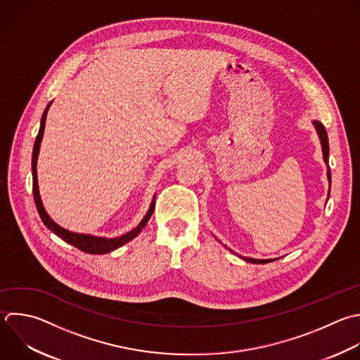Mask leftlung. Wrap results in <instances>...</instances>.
<instances>
[{"mask_svg":"<svg viewBox=\"0 0 360 360\" xmlns=\"http://www.w3.org/2000/svg\"><path fill=\"white\" fill-rule=\"evenodd\" d=\"M314 125H315V128H316V132H318V135H319V139H321V145H322V152H323V160H325V163L328 165V156H329V145H328V135H326V131H325V127L319 122V121H314ZM329 167V166H328ZM328 180H329V190H330V170L328 169ZM242 257V256H240ZM243 260H246V262H249V263H269V262H271L273 259H267V260H264V259H262V260H259V259H252V257H242Z\"/></svg>","mask_w":360,"mask_h":360,"instance_id":"8db88e82","label":"left lung"}]
</instances>
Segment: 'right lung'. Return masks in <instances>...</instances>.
<instances>
[{
    "label": "right lung",
    "instance_id": "1",
    "mask_svg": "<svg viewBox=\"0 0 360 360\" xmlns=\"http://www.w3.org/2000/svg\"><path fill=\"white\" fill-rule=\"evenodd\" d=\"M51 107V103L49 105L46 107L44 115H42V120H41V128H39V132H38V136L35 139V145H34V153H32V176H34V198H35V204H37V208H38V212L41 215V219L42 222L53 232L56 233L59 238H62L65 242L76 246L77 249L86 252V253H93V255H103V253H108L122 245H125L127 242L132 240L143 228L145 225L148 224L149 218L152 217L153 214V210H155V200L152 201L150 204V208L148 211V214L145 215V218L141 221V224L132 229L131 232L122 235V236H118V238H112V239H107V238H97V236H91V235H83V233H75V232H70L68 229H63L62 226H59L56 222H53L51 219V217L46 214L44 205H42V201H41V195H39V190H38V177H37V160H38V155H39V148H41V142H42V136H44V131H45V121H46V114H48V110Z\"/></svg>",
    "mask_w": 360,
    "mask_h": 360
}]
</instances>
